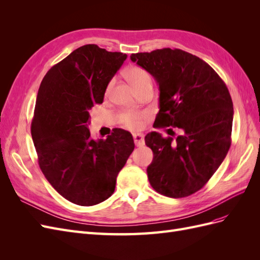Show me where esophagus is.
Returning <instances> with one entry per match:
<instances>
[{"label":"esophagus","mask_w":260,"mask_h":260,"mask_svg":"<svg viewBox=\"0 0 260 260\" xmlns=\"http://www.w3.org/2000/svg\"><path fill=\"white\" fill-rule=\"evenodd\" d=\"M133 140H135V143L137 146H143L145 143L144 136L142 133H135V135H133Z\"/></svg>","instance_id":"esophagus-1"}]
</instances>
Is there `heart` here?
I'll return each mask as SVG.
<instances>
[{
    "mask_svg": "<svg viewBox=\"0 0 260 260\" xmlns=\"http://www.w3.org/2000/svg\"><path fill=\"white\" fill-rule=\"evenodd\" d=\"M127 77L131 84L135 86V88H139L140 85H142L146 82H152L151 76L146 72L145 69L138 67V66H133L129 68L127 72ZM114 85V80L108 83L107 88H106V95H108L111 93V90ZM144 114L139 113V112H133V111H125L121 114V120L122 122L127 125V127L131 129H139L141 125H142V121L144 118Z\"/></svg>",
    "mask_w": 260,
    "mask_h": 260,
    "instance_id": "heart-1",
    "label": "heart"
}]
</instances>
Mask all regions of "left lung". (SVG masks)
Instances as JSON below:
<instances>
[{
  "mask_svg": "<svg viewBox=\"0 0 260 260\" xmlns=\"http://www.w3.org/2000/svg\"><path fill=\"white\" fill-rule=\"evenodd\" d=\"M130 58L159 85L154 127H175L181 133L177 138L146 135L145 144L154 154L146 170L149 183L168 198H186L208 182L231 146L229 90L206 61L182 50L166 48Z\"/></svg>",
  "mask_w": 260,
  "mask_h": 260,
  "instance_id": "obj_1",
  "label": "left lung"
}]
</instances>
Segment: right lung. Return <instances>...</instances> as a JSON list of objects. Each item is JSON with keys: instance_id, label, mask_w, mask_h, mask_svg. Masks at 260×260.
<instances>
[{"instance_id": "right-lung-1", "label": "right lung", "mask_w": 260, "mask_h": 260, "mask_svg": "<svg viewBox=\"0 0 260 260\" xmlns=\"http://www.w3.org/2000/svg\"><path fill=\"white\" fill-rule=\"evenodd\" d=\"M125 58L96 44L80 46L46 73L38 91L31 136L39 166L55 190L77 205L107 200L135 149L128 131L116 128L95 141L88 128L89 111L103 103Z\"/></svg>"}]
</instances>
